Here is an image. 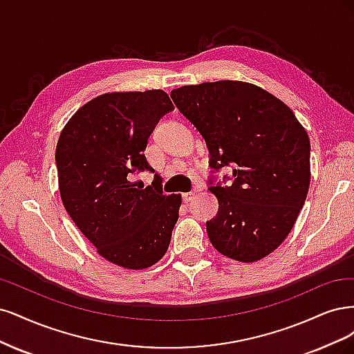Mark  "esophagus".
<instances>
[{
    "mask_svg": "<svg viewBox=\"0 0 354 354\" xmlns=\"http://www.w3.org/2000/svg\"><path fill=\"white\" fill-rule=\"evenodd\" d=\"M196 197V192H185V194H182V198H184V201L185 203H189V201H192V198Z\"/></svg>",
    "mask_w": 354,
    "mask_h": 354,
    "instance_id": "obj_1",
    "label": "esophagus"
}]
</instances>
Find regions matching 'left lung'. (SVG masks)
Here are the masks:
<instances>
[{"instance_id": "1", "label": "left lung", "mask_w": 354, "mask_h": 354, "mask_svg": "<svg viewBox=\"0 0 354 354\" xmlns=\"http://www.w3.org/2000/svg\"><path fill=\"white\" fill-rule=\"evenodd\" d=\"M203 135L210 166H232L230 187H210L219 201L206 223L212 245L253 263L282 244L310 185V141L292 110L263 88L243 81L185 85L170 93Z\"/></svg>"}]
</instances>
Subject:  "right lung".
<instances>
[{
	"label": "right lung",
	"instance_id": "obj_1",
	"mask_svg": "<svg viewBox=\"0 0 354 354\" xmlns=\"http://www.w3.org/2000/svg\"><path fill=\"white\" fill-rule=\"evenodd\" d=\"M174 104L162 89L107 93L88 101L64 124L55 148L63 206L113 265L140 270L169 248L180 194L165 196L162 180L135 188L138 170H153L144 150L157 122Z\"/></svg>",
	"mask_w": 354,
	"mask_h": 354
}]
</instances>
